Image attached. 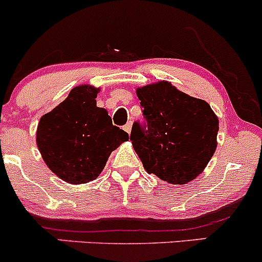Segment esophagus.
Returning a JSON list of instances; mask_svg holds the SVG:
<instances>
[{
    "label": "esophagus",
    "instance_id": "1",
    "mask_svg": "<svg viewBox=\"0 0 262 262\" xmlns=\"http://www.w3.org/2000/svg\"><path fill=\"white\" fill-rule=\"evenodd\" d=\"M131 128H132V122H131V121H128V122L126 123L125 126H123V130H125L126 132H127V134H130V132H131Z\"/></svg>",
    "mask_w": 262,
    "mask_h": 262
}]
</instances>
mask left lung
<instances>
[{"label": "left lung", "mask_w": 262, "mask_h": 262, "mask_svg": "<svg viewBox=\"0 0 262 262\" xmlns=\"http://www.w3.org/2000/svg\"><path fill=\"white\" fill-rule=\"evenodd\" d=\"M136 93L146 122H135L130 139L145 170L171 184L195 179L217 147L220 126L211 106L166 80Z\"/></svg>", "instance_id": "1"}]
</instances>
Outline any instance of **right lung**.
I'll return each mask as SVG.
<instances>
[{
    "instance_id": "1",
    "label": "right lung",
    "mask_w": 262,
    "mask_h": 262,
    "mask_svg": "<svg viewBox=\"0 0 262 262\" xmlns=\"http://www.w3.org/2000/svg\"><path fill=\"white\" fill-rule=\"evenodd\" d=\"M98 92L92 85L74 87L37 125L36 144L45 164L71 184L96 179L112 151L128 140L127 132L112 125L108 112L97 107Z\"/></svg>"
}]
</instances>
